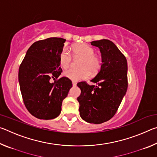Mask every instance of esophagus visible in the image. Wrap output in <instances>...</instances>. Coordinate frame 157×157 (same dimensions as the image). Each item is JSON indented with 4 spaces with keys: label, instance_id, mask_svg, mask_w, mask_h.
I'll return each instance as SVG.
<instances>
[{
    "label": "esophagus",
    "instance_id": "1",
    "mask_svg": "<svg viewBox=\"0 0 157 157\" xmlns=\"http://www.w3.org/2000/svg\"><path fill=\"white\" fill-rule=\"evenodd\" d=\"M72 84H73V86H75L76 84H77V83H76L75 82H73Z\"/></svg>",
    "mask_w": 157,
    "mask_h": 157
}]
</instances>
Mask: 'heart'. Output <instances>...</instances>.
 I'll return each mask as SVG.
<instances>
[{"label": "heart", "mask_w": 157, "mask_h": 157, "mask_svg": "<svg viewBox=\"0 0 157 157\" xmlns=\"http://www.w3.org/2000/svg\"><path fill=\"white\" fill-rule=\"evenodd\" d=\"M73 51L76 57L82 58L79 63V69L69 68L64 71V75L68 79L73 81H79L88 78L91 71L95 73L98 71L100 62L98 58L95 56V50L88 45L82 44L76 45L73 47ZM72 61L71 54L66 48L61 52L59 57V64L63 68H67L70 66Z\"/></svg>", "instance_id": "heart-1"}]
</instances>
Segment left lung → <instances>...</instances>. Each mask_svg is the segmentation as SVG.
I'll list each match as a JSON object with an SVG mask.
<instances>
[{
    "label": "left lung",
    "mask_w": 157,
    "mask_h": 157,
    "mask_svg": "<svg viewBox=\"0 0 157 157\" xmlns=\"http://www.w3.org/2000/svg\"><path fill=\"white\" fill-rule=\"evenodd\" d=\"M100 49L102 56L100 70L89 85L81 82L78 98L79 115L87 123L100 124L108 121L116 113L127 89V62L112 41L101 39L91 42Z\"/></svg>",
    "instance_id": "obj_1"
}]
</instances>
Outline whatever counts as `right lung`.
<instances>
[{"label":"right lung","instance_id":"1","mask_svg":"<svg viewBox=\"0 0 157 157\" xmlns=\"http://www.w3.org/2000/svg\"><path fill=\"white\" fill-rule=\"evenodd\" d=\"M66 39L50 37L34 42L29 48L18 71V82L23 102L32 115L50 120L59 115L62 101L72 87V82L62 77L59 57Z\"/></svg>","mask_w":157,"mask_h":157}]
</instances>
